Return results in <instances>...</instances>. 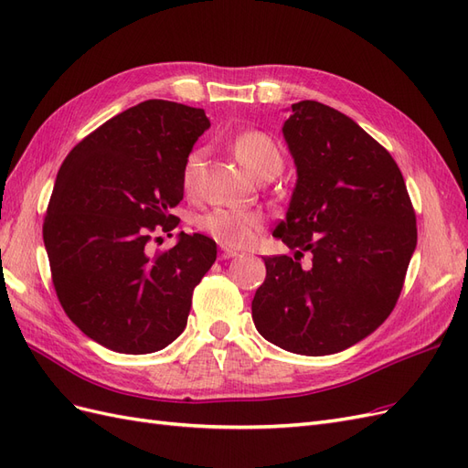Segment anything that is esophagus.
<instances>
[{
    "mask_svg": "<svg viewBox=\"0 0 468 468\" xmlns=\"http://www.w3.org/2000/svg\"><path fill=\"white\" fill-rule=\"evenodd\" d=\"M238 251L232 250V248H220V260H230V258H236Z\"/></svg>",
    "mask_w": 468,
    "mask_h": 468,
    "instance_id": "34e87169",
    "label": "esophagus"
}]
</instances>
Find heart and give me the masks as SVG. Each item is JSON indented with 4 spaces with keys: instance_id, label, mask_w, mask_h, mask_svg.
<instances>
[{
    "instance_id": "b5f03b06",
    "label": "heart",
    "mask_w": 468,
    "mask_h": 468,
    "mask_svg": "<svg viewBox=\"0 0 468 468\" xmlns=\"http://www.w3.org/2000/svg\"><path fill=\"white\" fill-rule=\"evenodd\" d=\"M236 158L242 162L253 176H260L263 169L281 167L282 154L275 140L261 131L239 133L232 143ZM203 165V150L195 148L189 152L186 164H183L181 183L183 189L193 191L199 179ZM197 226L218 244L229 248H246L265 226V215L253 208H212L207 215L197 220Z\"/></svg>"
}]
</instances>
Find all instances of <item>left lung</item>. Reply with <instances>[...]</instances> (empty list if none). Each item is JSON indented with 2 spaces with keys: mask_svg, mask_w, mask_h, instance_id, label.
I'll return each instance as SVG.
<instances>
[{
  "mask_svg": "<svg viewBox=\"0 0 468 468\" xmlns=\"http://www.w3.org/2000/svg\"><path fill=\"white\" fill-rule=\"evenodd\" d=\"M282 136L296 186L273 236L296 251L263 258L251 318L281 349L330 356L392 313L418 242L416 212L392 155L344 112L299 101ZM304 250L314 253L306 270Z\"/></svg>",
  "mask_w": 468,
  "mask_h": 468,
  "instance_id": "obj_1",
  "label": "left lung"
}]
</instances>
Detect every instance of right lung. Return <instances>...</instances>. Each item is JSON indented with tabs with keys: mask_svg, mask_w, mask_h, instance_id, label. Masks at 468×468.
<instances>
[{
	"mask_svg": "<svg viewBox=\"0 0 468 468\" xmlns=\"http://www.w3.org/2000/svg\"><path fill=\"white\" fill-rule=\"evenodd\" d=\"M208 126L203 109L148 99L83 138L56 176L42 224L54 289L68 318L107 349L143 356L186 330L217 244L181 232L174 248L152 251L150 239L177 226L183 164Z\"/></svg>",
	"mask_w": 468,
	"mask_h": 468,
	"instance_id": "obj_1",
	"label": "right lung"
}]
</instances>
